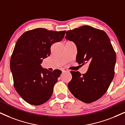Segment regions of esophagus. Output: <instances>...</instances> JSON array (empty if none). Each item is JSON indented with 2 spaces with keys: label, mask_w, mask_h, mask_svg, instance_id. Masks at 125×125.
<instances>
[{
  "label": "esophagus",
  "mask_w": 125,
  "mask_h": 125,
  "mask_svg": "<svg viewBox=\"0 0 125 125\" xmlns=\"http://www.w3.org/2000/svg\"><path fill=\"white\" fill-rule=\"evenodd\" d=\"M62 73H65V72H69V70H67V69H63L62 70Z\"/></svg>",
  "instance_id": "esophagus-1"
}]
</instances>
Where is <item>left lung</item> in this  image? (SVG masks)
Listing matches in <instances>:
<instances>
[{
    "label": "left lung",
    "mask_w": 125,
    "mask_h": 125,
    "mask_svg": "<svg viewBox=\"0 0 125 125\" xmlns=\"http://www.w3.org/2000/svg\"><path fill=\"white\" fill-rule=\"evenodd\" d=\"M66 39L76 45V62L89 64L86 73L71 71L68 88L74 97L86 103L102 97L108 90L115 74L116 53L105 31L89 26L68 31Z\"/></svg>",
    "instance_id": "left-lung-1"
}]
</instances>
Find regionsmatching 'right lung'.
Wrapping results in <instances>:
<instances>
[{"label": "right lung", "mask_w": 125, "mask_h": 125, "mask_svg": "<svg viewBox=\"0 0 125 125\" xmlns=\"http://www.w3.org/2000/svg\"><path fill=\"white\" fill-rule=\"evenodd\" d=\"M65 32L37 28L23 33L15 44L10 59L14 86L30 104L41 105L51 97L62 72H50L40 64L50 55L52 45L62 40Z\"/></svg>", "instance_id": "obj_1"}]
</instances>
